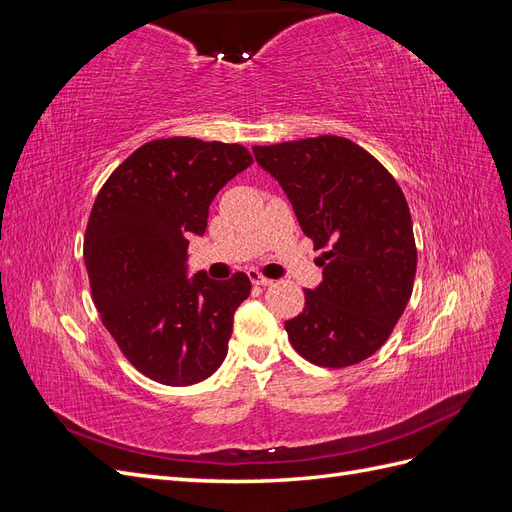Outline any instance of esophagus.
I'll list each match as a JSON object with an SVG mask.
<instances>
[{"mask_svg": "<svg viewBox=\"0 0 512 512\" xmlns=\"http://www.w3.org/2000/svg\"><path fill=\"white\" fill-rule=\"evenodd\" d=\"M247 275H250V280H252L254 286H271V284H273V282L269 280V277H265V275H262V273L256 271V269H250V271H247Z\"/></svg>", "mask_w": 512, "mask_h": 512, "instance_id": "obj_1", "label": "esophagus"}]
</instances>
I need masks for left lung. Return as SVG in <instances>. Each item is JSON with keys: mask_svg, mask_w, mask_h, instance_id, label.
<instances>
[{"mask_svg": "<svg viewBox=\"0 0 512 512\" xmlns=\"http://www.w3.org/2000/svg\"><path fill=\"white\" fill-rule=\"evenodd\" d=\"M277 179L318 258L322 282L286 320L292 348L320 367L369 359L410 301L416 275L412 218L393 175L342 136L254 147Z\"/></svg>", "mask_w": 512, "mask_h": 512, "instance_id": "8db88e82", "label": "left lung"}]
</instances>
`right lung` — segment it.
I'll return each mask as SVG.
<instances>
[{"mask_svg": "<svg viewBox=\"0 0 512 512\" xmlns=\"http://www.w3.org/2000/svg\"><path fill=\"white\" fill-rule=\"evenodd\" d=\"M250 164L241 145L158 138L115 168L91 209L83 256L102 324L160 384H196L226 359L250 277H188V237L205 235L211 200Z\"/></svg>", "mask_w": 512, "mask_h": 512, "instance_id": "add662e5", "label": "right lung"}]
</instances>
